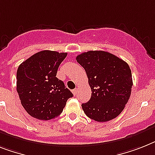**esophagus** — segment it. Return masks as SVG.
Instances as JSON below:
<instances>
[{
    "label": "esophagus",
    "mask_w": 155,
    "mask_h": 155,
    "mask_svg": "<svg viewBox=\"0 0 155 155\" xmlns=\"http://www.w3.org/2000/svg\"><path fill=\"white\" fill-rule=\"evenodd\" d=\"M72 92H73V93H74V95L77 96V95H78V88H77V89H73Z\"/></svg>",
    "instance_id": "obj_1"
}]
</instances>
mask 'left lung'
I'll list each match as a JSON object with an SVG mask.
<instances>
[{"label":"left lung","instance_id":"obj_1","mask_svg":"<svg viewBox=\"0 0 155 155\" xmlns=\"http://www.w3.org/2000/svg\"><path fill=\"white\" fill-rule=\"evenodd\" d=\"M76 60L85 69L92 91L90 100L81 104L85 115L98 122L116 118L131 96L133 82L128 64L103 51L85 52Z\"/></svg>","mask_w":155,"mask_h":155}]
</instances>
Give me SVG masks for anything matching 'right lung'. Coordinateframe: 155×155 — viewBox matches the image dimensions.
I'll list each match as a JSON object with an SVG mask.
<instances>
[{
	"label": "right lung",
	"instance_id": "1",
	"mask_svg": "<svg viewBox=\"0 0 155 155\" xmlns=\"http://www.w3.org/2000/svg\"><path fill=\"white\" fill-rule=\"evenodd\" d=\"M67 53L42 51L18 67L16 90L21 104L34 118L49 120L59 116L73 93L56 78Z\"/></svg>",
	"mask_w": 155,
	"mask_h": 155
}]
</instances>
